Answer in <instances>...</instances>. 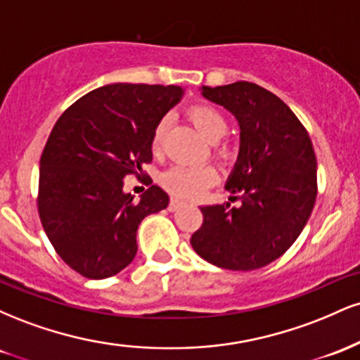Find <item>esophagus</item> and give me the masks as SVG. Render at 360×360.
<instances>
[{"mask_svg": "<svg viewBox=\"0 0 360 360\" xmlns=\"http://www.w3.org/2000/svg\"><path fill=\"white\" fill-rule=\"evenodd\" d=\"M183 205H184L183 200H179V198H172L171 203H169V210H171V212H174V210H177L179 206H183Z\"/></svg>", "mask_w": 360, "mask_h": 360, "instance_id": "obj_1", "label": "esophagus"}]
</instances>
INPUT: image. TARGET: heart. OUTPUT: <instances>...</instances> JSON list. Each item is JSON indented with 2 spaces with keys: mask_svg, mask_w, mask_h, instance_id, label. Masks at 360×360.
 I'll use <instances>...</instances> for the list:
<instances>
[{
  "mask_svg": "<svg viewBox=\"0 0 360 360\" xmlns=\"http://www.w3.org/2000/svg\"><path fill=\"white\" fill-rule=\"evenodd\" d=\"M188 117L194 123V127L200 130V134L212 143L225 137L226 130H229V122H226L225 115L214 106L193 105L188 110ZM166 131L167 120H162V122L157 123L154 134H152L150 147L154 154H160V150H162ZM218 154L221 157H230L232 155V148L223 143V146L218 147ZM214 179H217V171L212 166L176 164V166L169 167L167 171L162 172L160 184L176 196L194 198L203 193Z\"/></svg>",
  "mask_w": 360,
  "mask_h": 360,
  "instance_id": "heart-1",
  "label": "heart"
}]
</instances>
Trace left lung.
<instances>
[{"label": "left lung", "instance_id": "1", "mask_svg": "<svg viewBox=\"0 0 360 360\" xmlns=\"http://www.w3.org/2000/svg\"><path fill=\"white\" fill-rule=\"evenodd\" d=\"M206 100L240 127L237 162L226 179L238 206H201L194 252L221 269L254 271L286 252L303 232L316 200V157L308 131L283 100L254 82L201 86Z\"/></svg>", "mask_w": 360, "mask_h": 360}]
</instances>
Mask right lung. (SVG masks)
Listing matches in <instances>:
<instances>
[{
	"mask_svg": "<svg viewBox=\"0 0 360 360\" xmlns=\"http://www.w3.org/2000/svg\"><path fill=\"white\" fill-rule=\"evenodd\" d=\"M183 94L181 86L106 84L52 128L40 159V221L60 259L84 278L125 269L137 254L140 223L167 208L162 188L152 184L135 201L123 179L143 174L157 123Z\"/></svg>",
	"mask_w": 360,
	"mask_h": 360,
	"instance_id": "obj_1",
	"label": "right lung"
}]
</instances>
